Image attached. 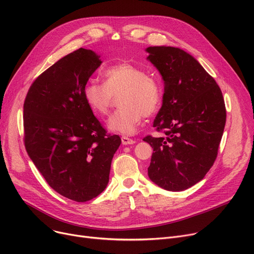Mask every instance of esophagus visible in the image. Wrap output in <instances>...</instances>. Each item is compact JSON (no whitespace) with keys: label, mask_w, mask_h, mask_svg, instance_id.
Returning <instances> with one entry per match:
<instances>
[{"label":"esophagus","mask_w":254,"mask_h":254,"mask_svg":"<svg viewBox=\"0 0 254 254\" xmlns=\"http://www.w3.org/2000/svg\"><path fill=\"white\" fill-rule=\"evenodd\" d=\"M122 142H123L124 145H130V144H135L136 143L135 140H132V139H130L128 137H126V136L122 137Z\"/></svg>","instance_id":"1"}]
</instances>
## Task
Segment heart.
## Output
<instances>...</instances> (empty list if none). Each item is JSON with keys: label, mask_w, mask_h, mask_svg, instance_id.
Here are the masks:
<instances>
[{"label": "heart", "mask_w": 254, "mask_h": 254, "mask_svg": "<svg viewBox=\"0 0 254 254\" xmlns=\"http://www.w3.org/2000/svg\"><path fill=\"white\" fill-rule=\"evenodd\" d=\"M104 83L89 79L83 86V98L98 117L109 112L113 98L119 96V106L107 120V127L122 135H132L143 116L153 115L161 104V89L143 69L129 63L112 64L103 71Z\"/></svg>", "instance_id": "heart-1"}]
</instances>
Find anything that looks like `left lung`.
<instances>
[{
	"label": "left lung",
	"mask_w": 254,
	"mask_h": 254,
	"mask_svg": "<svg viewBox=\"0 0 254 254\" xmlns=\"http://www.w3.org/2000/svg\"><path fill=\"white\" fill-rule=\"evenodd\" d=\"M146 51L165 84L162 108L153 122L165 136L143 139L153 148L148 176L166 190H185L201 181L216 159L226 120L222 92L184 50L153 46Z\"/></svg>",
	"instance_id": "8db88e82"
}]
</instances>
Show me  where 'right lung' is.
<instances>
[{
    "label": "right lung",
    "mask_w": 254,
    "mask_h": 254,
    "mask_svg": "<svg viewBox=\"0 0 254 254\" xmlns=\"http://www.w3.org/2000/svg\"><path fill=\"white\" fill-rule=\"evenodd\" d=\"M102 62L79 48L31 85L23 104L24 146L51 189L75 202L98 196L109 182L122 140L107 134L83 98V86Z\"/></svg>",
    "instance_id": "1"
}]
</instances>
